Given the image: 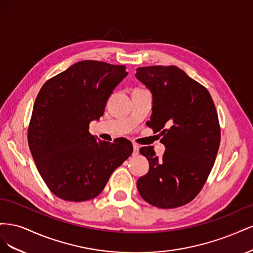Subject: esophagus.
Listing matches in <instances>:
<instances>
[{
	"label": "esophagus",
	"mask_w": 253,
	"mask_h": 253,
	"mask_svg": "<svg viewBox=\"0 0 253 253\" xmlns=\"http://www.w3.org/2000/svg\"><path fill=\"white\" fill-rule=\"evenodd\" d=\"M138 152H139L138 144L134 143V144H133V155H137V154H138Z\"/></svg>",
	"instance_id": "obj_1"
}]
</instances>
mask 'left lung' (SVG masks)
<instances>
[{
  "label": "left lung",
  "mask_w": 253,
  "mask_h": 253,
  "mask_svg": "<svg viewBox=\"0 0 253 253\" xmlns=\"http://www.w3.org/2000/svg\"><path fill=\"white\" fill-rule=\"evenodd\" d=\"M136 71L153 97L149 126L164 135L160 142L166 147L162 157L153 147L139 150L150 166L137 189L153 206L177 208L200 193L212 170L220 142L217 112L208 89L177 66Z\"/></svg>",
  "instance_id": "left-lung-1"
}]
</instances>
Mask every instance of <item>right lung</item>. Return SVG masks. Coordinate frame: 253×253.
I'll list each match as a JSON object with an SVG mask.
<instances>
[{"instance_id": "obj_1", "label": "right lung", "mask_w": 253, "mask_h": 253, "mask_svg": "<svg viewBox=\"0 0 253 253\" xmlns=\"http://www.w3.org/2000/svg\"><path fill=\"white\" fill-rule=\"evenodd\" d=\"M127 75L125 65L84 60L44 83L28 127V145L41 177L56 196L84 202L102 192L112 173L131 156L132 142L113 143L88 132L113 89Z\"/></svg>"}]
</instances>
